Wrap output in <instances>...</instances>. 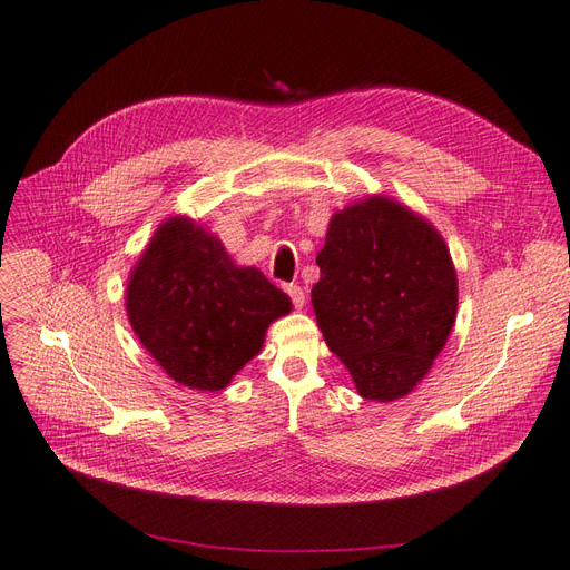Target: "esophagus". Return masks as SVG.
<instances>
[{
    "mask_svg": "<svg viewBox=\"0 0 570 570\" xmlns=\"http://www.w3.org/2000/svg\"><path fill=\"white\" fill-rule=\"evenodd\" d=\"M285 292L289 294V299H292L294 308H302V306H304L306 294H304V289H302L299 285H285Z\"/></svg>",
    "mask_w": 570,
    "mask_h": 570,
    "instance_id": "obj_1",
    "label": "esophagus"
}]
</instances>
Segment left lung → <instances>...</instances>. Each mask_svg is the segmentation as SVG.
<instances>
[{"label":"left lung","instance_id":"8db88e82","mask_svg":"<svg viewBox=\"0 0 570 570\" xmlns=\"http://www.w3.org/2000/svg\"><path fill=\"white\" fill-rule=\"evenodd\" d=\"M313 311L358 394L394 401L445 346L458 276L436 228L382 195L337 212L318 252Z\"/></svg>","mask_w":570,"mask_h":570}]
</instances>
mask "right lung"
Segmentation results:
<instances>
[{"label": "right lung", "mask_w": 570, "mask_h": 570, "mask_svg": "<svg viewBox=\"0 0 570 570\" xmlns=\"http://www.w3.org/2000/svg\"><path fill=\"white\" fill-rule=\"evenodd\" d=\"M292 302L259 268L235 266L224 245L186 217L155 230L127 285V316L167 375L219 391L262 351Z\"/></svg>", "instance_id": "1"}]
</instances>
